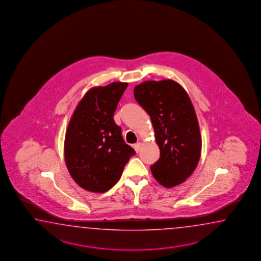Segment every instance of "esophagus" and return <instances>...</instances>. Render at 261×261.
Segmentation results:
<instances>
[{
    "label": "esophagus",
    "mask_w": 261,
    "mask_h": 261,
    "mask_svg": "<svg viewBox=\"0 0 261 261\" xmlns=\"http://www.w3.org/2000/svg\"><path fill=\"white\" fill-rule=\"evenodd\" d=\"M133 148L136 151V153H139L140 150L142 148V144H141V143H137V144H134V145H133Z\"/></svg>",
    "instance_id": "esophagus-1"
}]
</instances>
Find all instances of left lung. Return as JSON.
Masks as SVG:
<instances>
[{
	"mask_svg": "<svg viewBox=\"0 0 261 261\" xmlns=\"http://www.w3.org/2000/svg\"><path fill=\"white\" fill-rule=\"evenodd\" d=\"M134 97L149 115L161 156L151 172L165 188L185 182L200 161L201 137L194 107L177 82L145 81L134 88Z\"/></svg>",
	"mask_w": 261,
	"mask_h": 261,
	"instance_id": "left-lung-1",
	"label": "left lung"
}]
</instances>
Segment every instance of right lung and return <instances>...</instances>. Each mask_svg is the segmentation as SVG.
I'll return each mask as SVG.
<instances>
[{
	"label": "right lung",
	"mask_w": 261,
	"mask_h": 261,
	"mask_svg": "<svg viewBox=\"0 0 261 261\" xmlns=\"http://www.w3.org/2000/svg\"><path fill=\"white\" fill-rule=\"evenodd\" d=\"M128 83L95 87L76 106L67 128L64 158L67 169L79 187L103 193L121 177L135 151L125 144L114 113Z\"/></svg>",
	"instance_id": "add662e5"
}]
</instances>
